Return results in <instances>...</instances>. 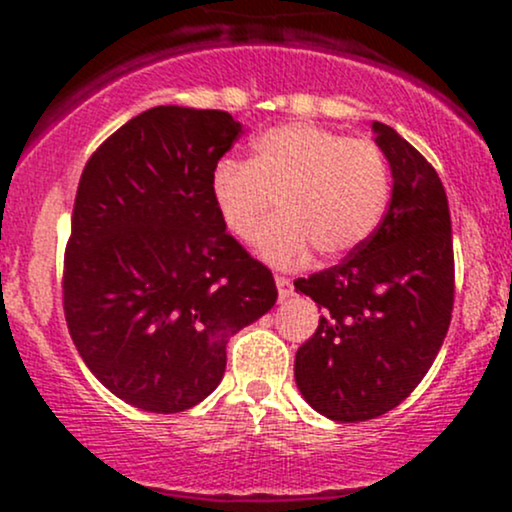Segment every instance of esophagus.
<instances>
[{
	"mask_svg": "<svg viewBox=\"0 0 512 512\" xmlns=\"http://www.w3.org/2000/svg\"><path fill=\"white\" fill-rule=\"evenodd\" d=\"M274 281H276V289H279V298H281V301H284V298H289L291 293H293V281L289 279V276L276 274Z\"/></svg>",
	"mask_w": 512,
	"mask_h": 512,
	"instance_id": "obj_1",
	"label": "esophagus"
}]
</instances>
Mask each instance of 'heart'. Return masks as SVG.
<instances>
[{
	"label": "heart",
	"mask_w": 512,
	"mask_h": 512,
	"mask_svg": "<svg viewBox=\"0 0 512 512\" xmlns=\"http://www.w3.org/2000/svg\"><path fill=\"white\" fill-rule=\"evenodd\" d=\"M209 195L238 240L255 236L276 204L281 214L262 228L257 250L267 262L291 267L313 248L342 257L373 236L390 204V163L370 139L286 122L252 142L248 161L221 158Z\"/></svg>",
	"instance_id": "heart-1"
}]
</instances>
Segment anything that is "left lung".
I'll use <instances>...</instances> for the list:
<instances>
[{
  "instance_id": "left-lung-1",
  "label": "left lung",
  "mask_w": 512,
  "mask_h": 512,
  "mask_svg": "<svg viewBox=\"0 0 512 512\" xmlns=\"http://www.w3.org/2000/svg\"><path fill=\"white\" fill-rule=\"evenodd\" d=\"M392 170L387 214L342 264L296 279L322 308L296 351V385L339 424L383 416L436 361L455 298L450 209L436 168L392 127L373 122Z\"/></svg>"
}]
</instances>
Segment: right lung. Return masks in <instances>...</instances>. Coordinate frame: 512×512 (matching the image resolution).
<instances>
[{"mask_svg": "<svg viewBox=\"0 0 512 512\" xmlns=\"http://www.w3.org/2000/svg\"><path fill=\"white\" fill-rule=\"evenodd\" d=\"M243 127L158 105L88 158L64 250L76 351L132 407L178 414L221 383L226 344L276 303L274 276L226 233L211 170Z\"/></svg>", "mask_w": 512, "mask_h": 512, "instance_id": "add662e5", "label": "right lung"}]
</instances>
